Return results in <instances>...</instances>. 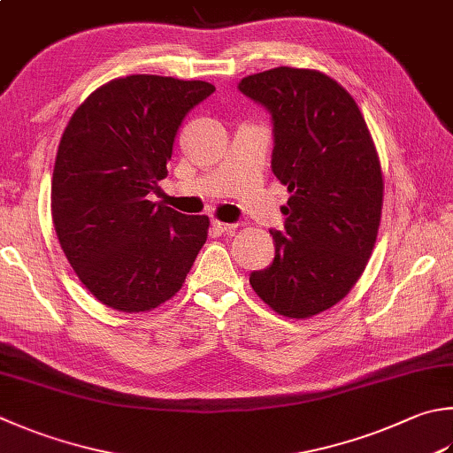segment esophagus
<instances>
[{"label":"esophagus","instance_id":"esophagus-1","mask_svg":"<svg viewBox=\"0 0 453 453\" xmlns=\"http://www.w3.org/2000/svg\"><path fill=\"white\" fill-rule=\"evenodd\" d=\"M211 225H212V228L219 230V233H233V230L236 228V225H233V223H220V220H217V219H212Z\"/></svg>","mask_w":453,"mask_h":453}]
</instances>
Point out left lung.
<instances>
[{"label": "left lung", "instance_id": "1", "mask_svg": "<svg viewBox=\"0 0 453 453\" xmlns=\"http://www.w3.org/2000/svg\"><path fill=\"white\" fill-rule=\"evenodd\" d=\"M238 90L272 114V172L288 187L276 256L250 274L264 303L307 319L351 292L377 242L382 172L359 106L337 81L311 68L250 74Z\"/></svg>", "mask_w": 453, "mask_h": 453}]
</instances>
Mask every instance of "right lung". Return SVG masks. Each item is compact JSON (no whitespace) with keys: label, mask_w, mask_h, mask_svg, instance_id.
<instances>
[{"label":"right lung","mask_w":453,"mask_h":453,"mask_svg":"<svg viewBox=\"0 0 453 453\" xmlns=\"http://www.w3.org/2000/svg\"><path fill=\"white\" fill-rule=\"evenodd\" d=\"M215 92L203 81L132 74L94 90L58 143L50 215L84 288L108 307L150 311L181 289L209 217L146 197L167 177L179 126Z\"/></svg>","instance_id":"1"}]
</instances>
